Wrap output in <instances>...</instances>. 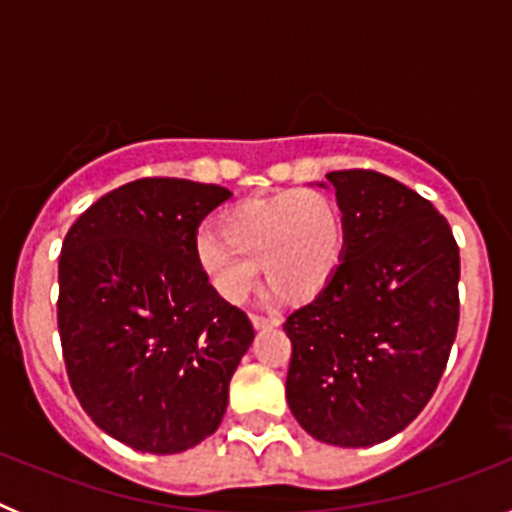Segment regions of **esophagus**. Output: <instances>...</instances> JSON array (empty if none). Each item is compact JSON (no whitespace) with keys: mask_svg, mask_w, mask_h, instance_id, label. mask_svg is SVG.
Here are the masks:
<instances>
[{"mask_svg":"<svg viewBox=\"0 0 512 512\" xmlns=\"http://www.w3.org/2000/svg\"><path fill=\"white\" fill-rule=\"evenodd\" d=\"M251 323L256 328H266V325H279V318H271V315H259V312H253Z\"/></svg>","mask_w":512,"mask_h":512,"instance_id":"34e87169","label":"esophagus"}]
</instances>
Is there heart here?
<instances>
[{
  "label": "heart",
  "mask_w": 512,
  "mask_h": 512,
  "mask_svg": "<svg viewBox=\"0 0 512 512\" xmlns=\"http://www.w3.org/2000/svg\"><path fill=\"white\" fill-rule=\"evenodd\" d=\"M346 253V220L330 194L287 189L248 200L220 217V230H202L194 261L215 295L243 302L259 277L289 302H307L330 284Z\"/></svg>",
  "instance_id": "heart-1"
}]
</instances>
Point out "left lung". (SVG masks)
Instances as JSON below:
<instances>
[{"label": "left lung", "instance_id": "left-lung-1", "mask_svg": "<svg viewBox=\"0 0 512 512\" xmlns=\"http://www.w3.org/2000/svg\"><path fill=\"white\" fill-rule=\"evenodd\" d=\"M346 253L328 287L284 320L287 402L333 446H374L436 392L459 328V246L446 217L392 176L330 171Z\"/></svg>", "mask_w": 512, "mask_h": 512}]
</instances>
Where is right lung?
<instances>
[{
    "label": "right lung",
    "instance_id": "right-lung-1",
    "mask_svg": "<svg viewBox=\"0 0 512 512\" xmlns=\"http://www.w3.org/2000/svg\"><path fill=\"white\" fill-rule=\"evenodd\" d=\"M225 187L146 176L99 197L63 238L58 333L89 418L146 454H179L217 431L253 325L202 277L200 223Z\"/></svg>",
    "mask_w": 512,
    "mask_h": 512
}]
</instances>
